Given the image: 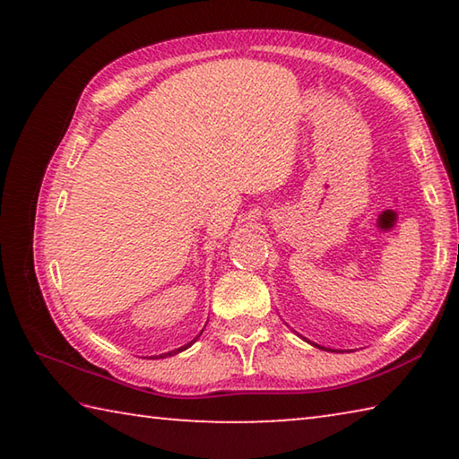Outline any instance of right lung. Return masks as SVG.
<instances>
[{"instance_id": "1", "label": "right lung", "mask_w": 459, "mask_h": 459, "mask_svg": "<svg viewBox=\"0 0 459 459\" xmlns=\"http://www.w3.org/2000/svg\"><path fill=\"white\" fill-rule=\"evenodd\" d=\"M192 342H194V340H192ZM192 342H190V344L182 346V348H178V351H174V352H168V354H161V356H172V354H176V352H182V351H186V348H188V346H192Z\"/></svg>"}]
</instances>
